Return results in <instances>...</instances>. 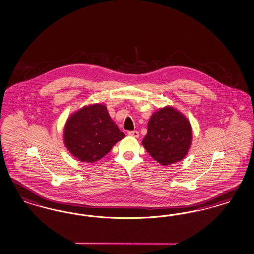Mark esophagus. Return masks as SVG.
I'll return each mask as SVG.
<instances>
[{"instance_id":"esophagus-1","label":"esophagus","mask_w":254,"mask_h":254,"mask_svg":"<svg viewBox=\"0 0 254 254\" xmlns=\"http://www.w3.org/2000/svg\"><path fill=\"white\" fill-rule=\"evenodd\" d=\"M127 134L131 137H135V138H138V131L137 130L128 131Z\"/></svg>"}]
</instances>
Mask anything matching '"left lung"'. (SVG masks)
Segmentation results:
<instances>
[{
  "instance_id": "8db88e82",
  "label": "left lung",
  "mask_w": 254,
  "mask_h": 254,
  "mask_svg": "<svg viewBox=\"0 0 254 254\" xmlns=\"http://www.w3.org/2000/svg\"><path fill=\"white\" fill-rule=\"evenodd\" d=\"M192 141V128L187 118L172 107L154 113L148 122L142 145L155 161L169 166L185 158Z\"/></svg>"
}]
</instances>
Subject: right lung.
I'll use <instances>...</instances> for the list:
<instances>
[{
    "mask_svg": "<svg viewBox=\"0 0 254 254\" xmlns=\"http://www.w3.org/2000/svg\"><path fill=\"white\" fill-rule=\"evenodd\" d=\"M124 137L102 104L79 110L69 117L64 128V143L69 153L88 163L99 161Z\"/></svg>",
    "mask_w": 254,
    "mask_h": 254,
    "instance_id": "1",
    "label": "right lung"
}]
</instances>
